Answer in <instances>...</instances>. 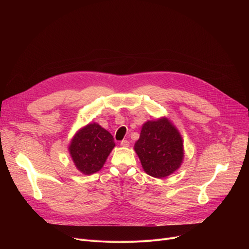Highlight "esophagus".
I'll use <instances>...</instances> for the list:
<instances>
[{"mask_svg": "<svg viewBox=\"0 0 249 249\" xmlns=\"http://www.w3.org/2000/svg\"><path fill=\"white\" fill-rule=\"evenodd\" d=\"M120 144H121L122 146H124V147H128V146H129V141H128V140H122Z\"/></svg>", "mask_w": 249, "mask_h": 249, "instance_id": "1", "label": "esophagus"}]
</instances>
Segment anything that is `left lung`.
<instances>
[{
    "mask_svg": "<svg viewBox=\"0 0 249 249\" xmlns=\"http://www.w3.org/2000/svg\"><path fill=\"white\" fill-rule=\"evenodd\" d=\"M134 149L145 173L158 178L176 172L184 158L182 139L165 118L148 121L142 126Z\"/></svg>",
    "mask_w": 249,
    "mask_h": 249,
    "instance_id": "obj_1",
    "label": "left lung"
}]
</instances>
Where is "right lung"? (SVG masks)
Returning <instances> with one entry per match:
<instances>
[{
    "label": "right lung",
    "instance_id": "right-lung-1",
    "mask_svg": "<svg viewBox=\"0 0 249 249\" xmlns=\"http://www.w3.org/2000/svg\"><path fill=\"white\" fill-rule=\"evenodd\" d=\"M115 146L113 136L100 125L89 124L71 140L70 153L80 172L95 174L102 168Z\"/></svg>",
    "mask_w": 249,
    "mask_h": 249
}]
</instances>
